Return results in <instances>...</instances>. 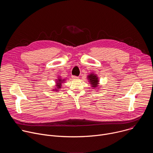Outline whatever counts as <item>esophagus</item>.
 Returning a JSON list of instances; mask_svg holds the SVG:
<instances>
[{
	"mask_svg": "<svg viewBox=\"0 0 153 153\" xmlns=\"http://www.w3.org/2000/svg\"><path fill=\"white\" fill-rule=\"evenodd\" d=\"M72 79H79V77H77V76H72Z\"/></svg>",
	"mask_w": 153,
	"mask_h": 153,
	"instance_id": "1",
	"label": "esophagus"
}]
</instances>
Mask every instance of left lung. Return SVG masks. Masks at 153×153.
<instances>
[{
	"mask_svg": "<svg viewBox=\"0 0 153 153\" xmlns=\"http://www.w3.org/2000/svg\"><path fill=\"white\" fill-rule=\"evenodd\" d=\"M87 79H88L89 82L91 85V86L92 87V88H97L99 86V78L97 77V74L92 73L87 76Z\"/></svg>",
	"mask_w": 153,
	"mask_h": 153,
	"instance_id": "left-lung-1",
	"label": "left lung"
}]
</instances>
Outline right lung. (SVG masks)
<instances>
[{"label":"right lung","instance_id":"add662e5","mask_svg":"<svg viewBox=\"0 0 153 153\" xmlns=\"http://www.w3.org/2000/svg\"><path fill=\"white\" fill-rule=\"evenodd\" d=\"M65 82V79H62L60 76H58L57 79L56 80V86L55 88H54L52 90L54 91H59V89L61 88L62 83Z\"/></svg>","mask_w":153,"mask_h":153}]
</instances>
